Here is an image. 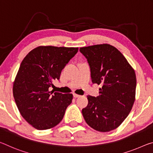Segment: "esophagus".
Segmentation results:
<instances>
[{
  "label": "esophagus",
  "mask_w": 153,
  "mask_h": 153,
  "mask_svg": "<svg viewBox=\"0 0 153 153\" xmlns=\"http://www.w3.org/2000/svg\"><path fill=\"white\" fill-rule=\"evenodd\" d=\"M73 96H74V97H75V98H76V97H81V96H80V95L76 94H73Z\"/></svg>",
  "instance_id": "obj_1"
}]
</instances>
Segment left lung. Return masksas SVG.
I'll list each match as a JSON object with an SVG mask.
<instances>
[{
    "mask_svg": "<svg viewBox=\"0 0 153 153\" xmlns=\"http://www.w3.org/2000/svg\"><path fill=\"white\" fill-rule=\"evenodd\" d=\"M91 68L93 83L101 84L100 95L87 96L82 114L88 126L100 132L118 127L128 116L136 99V76L126 57L109 44L80 48Z\"/></svg>",
    "mask_w": 153,
    "mask_h": 153,
    "instance_id": "obj_1",
    "label": "left lung"
}]
</instances>
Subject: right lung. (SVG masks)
<instances>
[{
    "mask_svg": "<svg viewBox=\"0 0 153 153\" xmlns=\"http://www.w3.org/2000/svg\"><path fill=\"white\" fill-rule=\"evenodd\" d=\"M78 50V47L39 46L22 60L13 94L22 117L35 129H51L63 119L73 96L53 93L49 88L59 79L62 71Z\"/></svg>",
    "mask_w": 153,
    "mask_h": 153,
    "instance_id": "right-lung-1",
    "label": "right lung"
}]
</instances>
